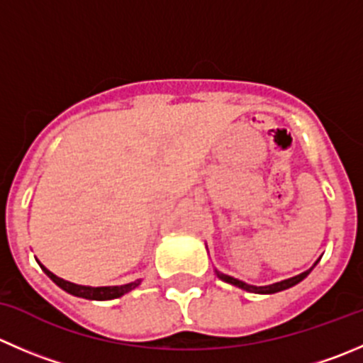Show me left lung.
Returning <instances> with one entry per match:
<instances>
[{
  "label": "left lung",
  "mask_w": 363,
  "mask_h": 363,
  "mask_svg": "<svg viewBox=\"0 0 363 363\" xmlns=\"http://www.w3.org/2000/svg\"><path fill=\"white\" fill-rule=\"evenodd\" d=\"M319 260H321V259H318V260H315V262H314V266H312V267H308L307 271H303V273H300V275H296V277H291V279H286V280H282V282L269 284V286H250V284L242 282V280H238V279H234V277H230V275H225V273H221V271H218V269H214V273H216V277H218V279H220V280H223V282L230 284V286H235V287H239V289H242V291H248V293H255V294H275V293H280V291H286V289H289V287L296 286V284H300L301 280H303V279H307V277H308V273H311V271L314 269V267H315V264H318Z\"/></svg>",
  "instance_id": "left-lung-1"
}]
</instances>
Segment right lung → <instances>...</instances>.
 Returning a JSON list of instances; mask_svg holds the SVG:
<instances>
[{
    "label": "right lung",
    "instance_id": "right-lung-1",
    "mask_svg": "<svg viewBox=\"0 0 363 363\" xmlns=\"http://www.w3.org/2000/svg\"><path fill=\"white\" fill-rule=\"evenodd\" d=\"M38 264H40V260H37ZM42 271H44L45 275L49 277V279L52 280V282L56 284V286L60 287V289H63L65 293L72 294V296H77V298H84V300H97V301H106V300H115V298H121L124 296V294H128L129 291L136 289V287L142 284V279L135 280V282H129V284H124V286H108V287H90V286H77V284H72V282H67V280L60 279V277H56L55 273H51V271L48 269L45 266H42Z\"/></svg>",
    "mask_w": 363,
    "mask_h": 363
}]
</instances>
